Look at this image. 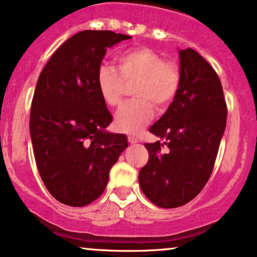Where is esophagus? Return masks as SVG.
<instances>
[{
    "instance_id": "34e87169",
    "label": "esophagus",
    "mask_w": 257,
    "mask_h": 257,
    "mask_svg": "<svg viewBox=\"0 0 257 257\" xmlns=\"http://www.w3.org/2000/svg\"><path fill=\"white\" fill-rule=\"evenodd\" d=\"M128 142L131 144H137V143H139V139H138L137 137H133V135H129Z\"/></svg>"
}]
</instances>
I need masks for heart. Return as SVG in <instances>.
<instances>
[{
	"label": "heart",
	"mask_w": 257,
	"mask_h": 257,
	"mask_svg": "<svg viewBox=\"0 0 257 257\" xmlns=\"http://www.w3.org/2000/svg\"><path fill=\"white\" fill-rule=\"evenodd\" d=\"M118 70L107 63L97 68L96 84L106 105L117 107L122 102L126 85H132L135 98L120 107L115 114V126L124 133H138L152 119L154 103L160 108L174 100L180 87V69L174 62L163 60L149 47H135L119 53Z\"/></svg>",
	"instance_id": "b5f03b06"
}]
</instances>
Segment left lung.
Masks as SVG:
<instances>
[{
    "label": "left lung",
    "mask_w": 257,
    "mask_h": 257,
    "mask_svg": "<svg viewBox=\"0 0 257 257\" xmlns=\"http://www.w3.org/2000/svg\"><path fill=\"white\" fill-rule=\"evenodd\" d=\"M180 87L150 132L163 142L145 144L149 161L139 184L157 206L173 208L191 201L206 185L227 122L221 80L201 55L179 51Z\"/></svg>",
    "instance_id": "left-lung-1"
}]
</instances>
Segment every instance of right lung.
<instances>
[{
  "instance_id": "obj_1",
  "label": "right lung",
  "mask_w": 257,
  "mask_h": 257,
  "mask_svg": "<svg viewBox=\"0 0 257 257\" xmlns=\"http://www.w3.org/2000/svg\"><path fill=\"white\" fill-rule=\"evenodd\" d=\"M128 39L111 30L75 34L55 51L36 84L30 109L36 166L51 195L68 206L101 196L128 146L125 135L105 132L112 115L96 84L107 49Z\"/></svg>"
}]
</instances>
